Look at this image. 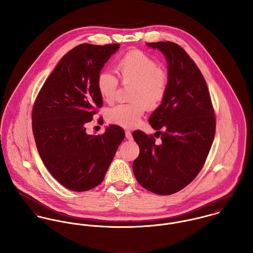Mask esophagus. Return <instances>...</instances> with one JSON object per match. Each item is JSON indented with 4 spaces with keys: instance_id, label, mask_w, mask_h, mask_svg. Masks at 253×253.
I'll list each match as a JSON object with an SVG mask.
<instances>
[{
    "instance_id": "esophagus-1",
    "label": "esophagus",
    "mask_w": 253,
    "mask_h": 253,
    "mask_svg": "<svg viewBox=\"0 0 253 253\" xmlns=\"http://www.w3.org/2000/svg\"><path fill=\"white\" fill-rule=\"evenodd\" d=\"M126 138L128 140L132 139V134H131L130 130H126Z\"/></svg>"
}]
</instances>
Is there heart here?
Wrapping results in <instances>:
<instances>
[{
    "label": "heart",
    "instance_id": "b5f03b06",
    "mask_svg": "<svg viewBox=\"0 0 253 253\" xmlns=\"http://www.w3.org/2000/svg\"><path fill=\"white\" fill-rule=\"evenodd\" d=\"M116 71L123 84H132L129 98L133 101L109 109L107 119L111 124L131 128L138 125L146 106L155 109L162 103L167 93L169 78L157 62L142 51L126 54L118 61ZM96 86L101 98L110 103L116 95L118 79L111 73H99Z\"/></svg>",
    "mask_w": 253,
    "mask_h": 253
}]
</instances>
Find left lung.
<instances>
[{
  "label": "left lung",
  "instance_id": "obj_1",
  "mask_svg": "<svg viewBox=\"0 0 253 253\" xmlns=\"http://www.w3.org/2000/svg\"><path fill=\"white\" fill-rule=\"evenodd\" d=\"M146 44L159 49L168 63L166 96L149 118L155 130L164 131H157L160 144L153 135L132 132L140 150L132 169L145 189L170 195L194 180L204 167L214 139L215 117L206 80L186 51L171 42Z\"/></svg>",
  "mask_w": 253,
  "mask_h": 253
}]
</instances>
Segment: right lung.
I'll return each instance as SVG.
<instances>
[{
    "mask_svg": "<svg viewBox=\"0 0 253 253\" xmlns=\"http://www.w3.org/2000/svg\"><path fill=\"white\" fill-rule=\"evenodd\" d=\"M119 43H82L64 55L37 97L32 126L40 157L50 174L75 192L98 186L108 170L124 129L115 125L102 135L87 134L103 100L96 80Z\"/></svg>",
    "mask_w": 253,
    "mask_h": 253,
    "instance_id": "1",
    "label": "right lung"
}]
</instances>
